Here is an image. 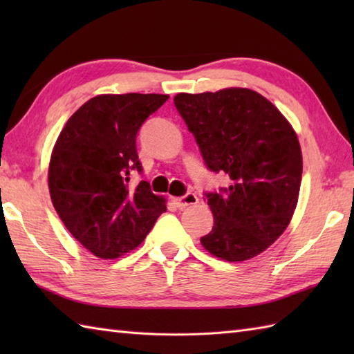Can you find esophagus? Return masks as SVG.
Segmentation results:
<instances>
[{
  "label": "esophagus",
  "instance_id": "34e87169",
  "mask_svg": "<svg viewBox=\"0 0 354 354\" xmlns=\"http://www.w3.org/2000/svg\"><path fill=\"white\" fill-rule=\"evenodd\" d=\"M175 201V204H176V207L178 208H187V207H190V205H194V204H198V196L194 193H187V194H184V196H181V198H175L173 199Z\"/></svg>",
  "mask_w": 354,
  "mask_h": 354
}]
</instances>
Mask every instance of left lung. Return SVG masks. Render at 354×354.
Returning <instances> with one entry per match:
<instances>
[{
  "instance_id": "8db88e82",
  "label": "left lung",
  "mask_w": 354,
  "mask_h": 354,
  "mask_svg": "<svg viewBox=\"0 0 354 354\" xmlns=\"http://www.w3.org/2000/svg\"><path fill=\"white\" fill-rule=\"evenodd\" d=\"M173 100L207 169L231 179L219 193H205L214 225L201 237L202 246L227 261L255 257L283 234L295 212L303 175L295 131L248 88L181 93Z\"/></svg>"
}]
</instances>
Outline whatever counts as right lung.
<instances>
[{"mask_svg": "<svg viewBox=\"0 0 354 354\" xmlns=\"http://www.w3.org/2000/svg\"><path fill=\"white\" fill-rule=\"evenodd\" d=\"M167 99L97 95L74 112L57 137L48 167L53 207L73 237L97 257L117 259L135 250L167 209L149 183L129 185L131 173L142 171L137 133Z\"/></svg>", "mask_w": 354, "mask_h": 354, "instance_id": "right-lung-1", "label": "right lung"}]
</instances>
